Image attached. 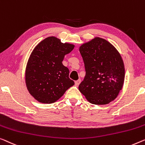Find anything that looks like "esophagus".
<instances>
[{
  "mask_svg": "<svg viewBox=\"0 0 145 145\" xmlns=\"http://www.w3.org/2000/svg\"><path fill=\"white\" fill-rule=\"evenodd\" d=\"M80 83H81V79H78V80H77V81H75V86H79Z\"/></svg>",
  "mask_w": 145,
  "mask_h": 145,
  "instance_id": "esophagus-1",
  "label": "esophagus"
}]
</instances>
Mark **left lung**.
<instances>
[{
    "label": "left lung",
    "mask_w": 145,
    "mask_h": 145,
    "mask_svg": "<svg viewBox=\"0 0 145 145\" xmlns=\"http://www.w3.org/2000/svg\"><path fill=\"white\" fill-rule=\"evenodd\" d=\"M79 50L86 71L79 91L92 104L106 105L115 100L125 77L124 64L119 52L100 37L84 43Z\"/></svg>",
    "instance_id": "obj_1"
}]
</instances>
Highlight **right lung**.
Here are the masks:
<instances>
[{
	"instance_id": "add662e5",
	"label": "right lung",
	"mask_w": 145,
	"mask_h": 145,
	"mask_svg": "<svg viewBox=\"0 0 145 145\" xmlns=\"http://www.w3.org/2000/svg\"><path fill=\"white\" fill-rule=\"evenodd\" d=\"M74 47L49 36L32 50L26 66L25 83L29 93L39 102H55L75 84L69 78L68 68L62 64L64 56Z\"/></svg>"
}]
</instances>
